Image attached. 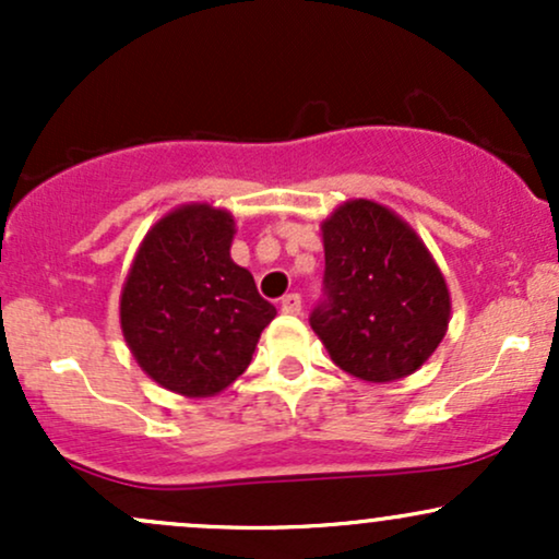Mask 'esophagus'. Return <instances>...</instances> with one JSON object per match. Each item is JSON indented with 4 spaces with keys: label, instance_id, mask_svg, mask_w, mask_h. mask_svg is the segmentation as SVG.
I'll return each mask as SVG.
<instances>
[{
    "label": "esophagus",
    "instance_id": "obj_1",
    "mask_svg": "<svg viewBox=\"0 0 559 559\" xmlns=\"http://www.w3.org/2000/svg\"><path fill=\"white\" fill-rule=\"evenodd\" d=\"M281 310H284L286 316H299V312H301V297H299V294H286V297L281 299Z\"/></svg>",
    "mask_w": 559,
    "mask_h": 559
}]
</instances>
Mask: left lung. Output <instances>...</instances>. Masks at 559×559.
Returning a JSON list of instances; mask_svg holds the SVG:
<instances>
[{"label":"left lung","mask_w":559,"mask_h":559,"mask_svg":"<svg viewBox=\"0 0 559 559\" xmlns=\"http://www.w3.org/2000/svg\"><path fill=\"white\" fill-rule=\"evenodd\" d=\"M323 247L310 325L331 360L370 383L415 373L449 323L444 275L426 243L383 204L355 199L323 223Z\"/></svg>","instance_id":"8db88e82"}]
</instances>
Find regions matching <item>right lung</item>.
I'll use <instances>...</instances> for the list:
<instances>
[{"label": "right lung", "mask_w": 559, "mask_h": 559, "mask_svg": "<svg viewBox=\"0 0 559 559\" xmlns=\"http://www.w3.org/2000/svg\"><path fill=\"white\" fill-rule=\"evenodd\" d=\"M234 217L210 204L173 210L139 247L120 329L133 357L159 386L213 396L252 362L275 307L252 273L230 260Z\"/></svg>", "instance_id": "1"}]
</instances>
